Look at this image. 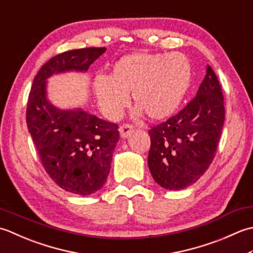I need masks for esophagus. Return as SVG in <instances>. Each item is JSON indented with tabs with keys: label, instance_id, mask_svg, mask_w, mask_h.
Here are the masks:
<instances>
[{
	"label": "esophagus",
	"instance_id": "34e87169",
	"mask_svg": "<svg viewBox=\"0 0 253 253\" xmlns=\"http://www.w3.org/2000/svg\"><path fill=\"white\" fill-rule=\"evenodd\" d=\"M133 126H128V125H123L119 127V132H120V135L122 138H126L131 135V133L133 132Z\"/></svg>",
	"mask_w": 253,
	"mask_h": 253
}]
</instances>
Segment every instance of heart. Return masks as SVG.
<instances>
[{"label":"heart","mask_w":253,"mask_h":253,"mask_svg":"<svg viewBox=\"0 0 253 253\" xmlns=\"http://www.w3.org/2000/svg\"><path fill=\"white\" fill-rule=\"evenodd\" d=\"M190 61L181 53L136 52L122 56L113 64L109 76H97L92 88L101 111L116 120L132 99L133 116L143 113L152 120L170 117L181 105L191 85Z\"/></svg>","instance_id":"1"}]
</instances>
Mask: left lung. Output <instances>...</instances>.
I'll list each match as a JSON object with an SVG mask.
<instances>
[{"label":"left lung","mask_w":253,"mask_h":253,"mask_svg":"<svg viewBox=\"0 0 253 253\" xmlns=\"http://www.w3.org/2000/svg\"><path fill=\"white\" fill-rule=\"evenodd\" d=\"M225 120L219 81L208 65L194 99L166 122L152 127L148 168L164 189L195 183L212 164Z\"/></svg>","instance_id":"1"}]
</instances>
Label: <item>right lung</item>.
<instances>
[{"mask_svg":"<svg viewBox=\"0 0 253 253\" xmlns=\"http://www.w3.org/2000/svg\"><path fill=\"white\" fill-rule=\"evenodd\" d=\"M106 48L66 51L53 56L36 75L27 102V127L40 161L53 181L65 191L88 195L100 190L110 171L119 131L116 123L82 107L60 108L50 101L51 76L85 73Z\"/></svg>","mask_w":253,"mask_h":253,"instance_id":"add662e5","label":"right lung"}]
</instances>
